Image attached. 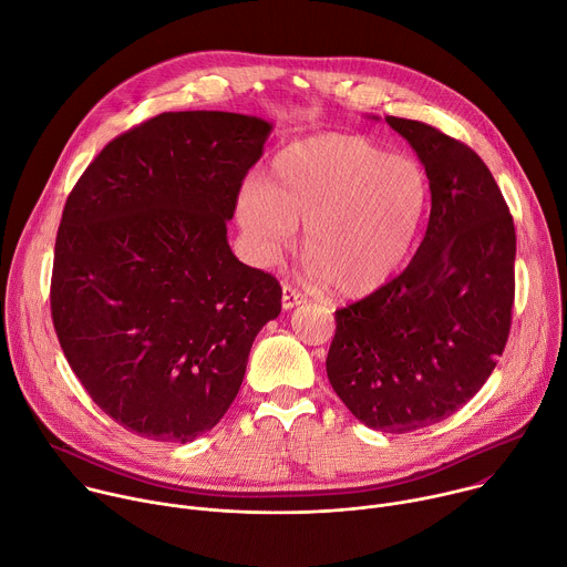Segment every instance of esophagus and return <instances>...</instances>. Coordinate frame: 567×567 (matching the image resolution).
I'll list each match as a JSON object with an SVG mask.
<instances>
[{
  "label": "esophagus",
  "instance_id": "1",
  "mask_svg": "<svg viewBox=\"0 0 567 567\" xmlns=\"http://www.w3.org/2000/svg\"><path fill=\"white\" fill-rule=\"evenodd\" d=\"M305 298H302V293L296 289V287H291V285H285L282 287V309H293L296 305H300Z\"/></svg>",
  "mask_w": 567,
  "mask_h": 567
}]
</instances>
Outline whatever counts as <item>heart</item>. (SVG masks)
<instances>
[{
	"label": "heart",
	"instance_id": "heart-1",
	"mask_svg": "<svg viewBox=\"0 0 567 567\" xmlns=\"http://www.w3.org/2000/svg\"><path fill=\"white\" fill-rule=\"evenodd\" d=\"M431 202L417 158L354 134L311 136L280 150L260 186L239 199V224L262 260L302 224V256L334 296L359 298L406 265Z\"/></svg>",
	"mask_w": 567,
	"mask_h": 567
}]
</instances>
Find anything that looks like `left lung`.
Segmentation results:
<instances>
[{
	"mask_svg": "<svg viewBox=\"0 0 567 567\" xmlns=\"http://www.w3.org/2000/svg\"><path fill=\"white\" fill-rule=\"evenodd\" d=\"M385 123L426 168L431 217L406 269L337 309L326 365L359 422L411 433L451 417L494 372L512 328L516 230L468 145L420 121Z\"/></svg>",
	"mask_w": 567,
	"mask_h": 567,
	"instance_id": "obj_1",
	"label": "left lung"
}]
</instances>
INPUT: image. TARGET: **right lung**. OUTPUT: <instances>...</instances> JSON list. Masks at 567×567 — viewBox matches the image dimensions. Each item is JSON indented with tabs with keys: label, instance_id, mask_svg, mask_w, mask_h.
<instances>
[{
	"label": "right lung",
	"instance_id": "add662e5",
	"mask_svg": "<svg viewBox=\"0 0 567 567\" xmlns=\"http://www.w3.org/2000/svg\"><path fill=\"white\" fill-rule=\"evenodd\" d=\"M269 132L233 112L158 114L110 141L66 197L53 328L96 406L141 437L210 431L280 313L278 280L226 239Z\"/></svg>",
	"mask_w": 567,
	"mask_h": 567
}]
</instances>
